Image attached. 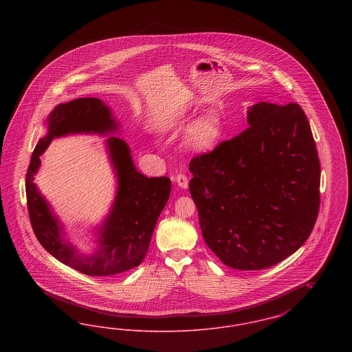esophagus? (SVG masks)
<instances>
[{
    "label": "esophagus",
    "instance_id": "obj_1",
    "mask_svg": "<svg viewBox=\"0 0 352 352\" xmlns=\"http://www.w3.org/2000/svg\"><path fill=\"white\" fill-rule=\"evenodd\" d=\"M175 182H177V184H178L181 188H187V187H188V178H187V175L184 174V173L177 174Z\"/></svg>",
    "mask_w": 352,
    "mask_h": 352
}]
</instances>
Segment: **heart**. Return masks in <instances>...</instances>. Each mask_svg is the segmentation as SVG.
<instances>
[{
    "label": "heart",
    "mask_w": 352,
    "mask_h": 352,
    "mask_svg": "<svg viewBox=\"0 0 352 352\" xmlns=\"http://www.w3.org/2000/svg\"><path fill=\"white\" fill-rule=\"evenodd\" d=\"M191 118L187 115H179L170 120L165 125L170 131H181L187 126ZM224 134L223 122L217 113L208 112L195 118L184 134V145L190 151L208 153L217 149Z\"/></svg>",
    "instance_id": "obj_1"
}]
</instances>
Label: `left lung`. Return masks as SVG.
<instances>
[{
    "mask_svg": "<svg viewBox=\"0 0 352 352\" xmlns=\"http://www.w3.org/2000/svg\"><path fill=\"white\" fill-rule=\"evenodd\" d=\"M248 128L190 161V194L208 248L234 269L269 268L311 234L319 211L318 151L301 107L261 101Z\"/></svg>",
    "mask_w": 352,
    "mask_h": 352,
    "instance_id": "8db88e82",
    "label": "left lung"
}]
</instances>
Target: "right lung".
<instances>
[{
  "mask_svg": "<svg viewBox=\"0 0 352 352\" xmlns=\"http://www.w3.org/2000/svg\"><path fill=\"white\" fill-rule=\"evenodd\" d=\"M47 124V135L38 141L26 173L28 210L38 241L56 260L87 276L107 277L140 265L149 250L158 217L168 203L170 179L148 178L141 174L134 166L126 142L118 137H109L107 146L118 175V194L99 230V247L91 254H83L63 239L62 224L38 191L34 175L41 166V155L54 138L71 133L116 132L118 124L112 118L109 107L95 98L56 105Z\"/></svg>",
  "mask_w": 352,
  "mask_h": 352,
  "instance_id": "add662e5",
  "label": "right lung"
}]
</instances>
